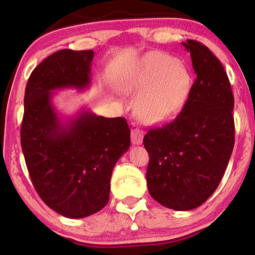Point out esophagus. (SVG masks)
<instances>
[{
  "label": "esophagus",
  "mask_w": 255,
  "mask_h": 255,
  "mask_svg": "<svg viewBox=\"0 0 255 255\" xmlns=\"http://www.w3.org/2000/svg\"><path fill=\"white\" fill-rule=\"evenodd\" d=\"M130 139L133 145H140L142 142V139H144V131L137 129V128H134V129H131Z\"/></svg>",
  "instance_id": "obj_1"
}]
</instances>
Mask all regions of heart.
Masks as SVG:
<instances>
[{"mask_svg":"<svg viewBox=\"0 0 255 255\" xmlns=\"http://www.w3.org/2000/svg\"><path fill=\"white\" fill-rule=\"evenodd\" d=\"M193 79L182 61L165 52L145 55L122 80V91L139 95L135 113L146 124L160 125L174 120L189 97Z\"/></svg>","mask_w":255,"mask_h":255,"instance_id":"heart-1","label":"heart"}]
</instances>
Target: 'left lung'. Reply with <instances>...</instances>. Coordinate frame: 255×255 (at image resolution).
<instances>
[{"instance_id": "8db88e82", "label": "left lung", "mask_w": 255, "mask_h": 255, "mask_svg": "<svg viewBox=\"0 0 255 255\" xmlns=\"http://www.w3.org/2000/svg\"><path fill=\"white\" fill-rule=\"evenodd\" d=\"M195 79L182 111L170 124L150 129L148 192L168 209L189 211L216 191L235 142L234 96L219 60L197 40L182 42Z\"/></svg>"}]
</instances>
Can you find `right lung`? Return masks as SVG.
I'll return each instance as SVG.
<instances>
[{"label": "right lung", "instance_id": "obj_1", "mask_svg": "<svg viewBox=\"0 0 255 255\" xmlns=\"http://www.w3.org/2000/svg\"><path fill=\"white\" fill-rule=\"evenodd\" d=\"M93 56L92 50L55 52L32 72L25 91L21 147L32 183L50 209L72 219L108 204L113 169L130 146L124 118L86 108L62 116L52 103L55 91L89 89Z\"/></svg>", "mask_w": 255, "mask_h": 255}]
</instances>
